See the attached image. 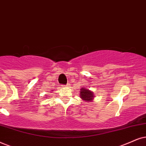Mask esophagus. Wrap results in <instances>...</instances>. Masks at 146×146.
I'll list each match as a JSON object with an SVG mask.
<instances>
[{
	"instance_id": "34e87169",
	"label": "esophagus",
	"mask_w": 146,
	"mask_h": 146,
	"mask_svg": "<svg viewBox=\"0 0 146 146\" xmlns=\"http://www.w3.org/2000/svg\"><path fill=\"white\" fill-rule=\"evenodd\" d=\"M66 86H64V87H66Z\"/></svg>"
}]
</instances>
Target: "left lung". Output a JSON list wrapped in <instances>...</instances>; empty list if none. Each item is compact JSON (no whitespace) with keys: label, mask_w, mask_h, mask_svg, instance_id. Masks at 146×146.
I'll list each match as a JSON object with an SVG mask.
<instances>
[{"label":"left lung","mask_w":146,"mask_h":146,"mask_svg":"<svg viewBox=\"0 0 146 146\" xmlns=\"http://www.w3.org/2000/svg\"><path fill=\"white\" fill-rule=\"evenodd\" d=\"M80 97L84 100L86 101V102H90L94 98V94L93 92L90 91L89 90L85 89V88H82L80 92Z\"/></svg>","instance_id":"8db88e82"}]
</instances>
